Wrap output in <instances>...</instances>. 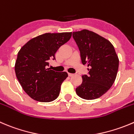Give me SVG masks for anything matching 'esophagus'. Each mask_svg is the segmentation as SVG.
<instances>
[{
    "instance_id": "obj_1",
    "label": "esophagus",
    "mask_w": 134,
    "mask_h": 134,
    "mask_svg": "<svg viewBox=\"0 0 134 134\" xmlns=\"http://www.w3.org/2000/svg\"><path fill=\"white\" fill-rule=\"evenodd\" d=\"M68 75H69V76H73L74 74H72V73H69V72Z\"/></svg>"
}]
</instances>
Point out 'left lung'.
Wrapping results in <instances>:
<instances>
[{
  "label": "left lung",
  "instance_id": "8db88e82",
  "mask_svg": "<svg viewBox=\"0 0 134 134\" xmlns=\"http://www.w3.org/2000/svg\"><path fill=\"white\" fill-rule=\"evenodd\" d=\"M80 53L82 63L87 64L88 75H82V82L76 93L84 99H95L105 93L113 84L119 60L112 44L92 31L83 29L72 32Z\"/></svg>",
  "mask_w": 134,
  "mask_h": 134
}]
</instances>
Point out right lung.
<instances>
[{
  "label": "right lung",
  "instance_id": "right-lung-1",
  "mask_svg": "<svg viewBox=\"0 0 134 134\" xmlns=\"http://www.w3.org/2000/svg\"><path fill=\"white\" fill-rule=\"evenodd\" d=\"M72 32L45 33L32 38L19 51L15 72L23 90L33 99L50 102L59 96L66 72L50 68L49 61L55 59L57 50L69 41Z\"/></svg>",
  "mask_w": 134,
  "mask_h": 134
}]
</instances>
